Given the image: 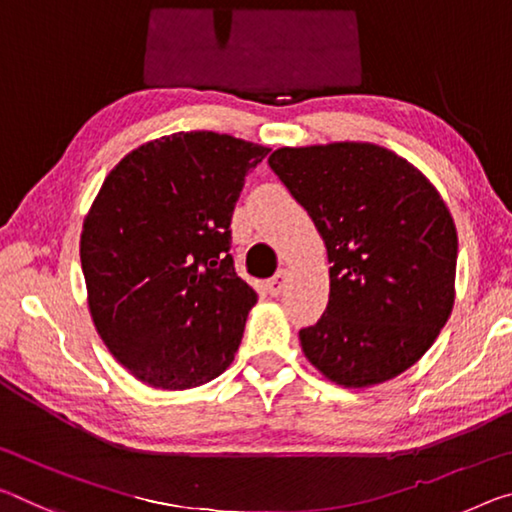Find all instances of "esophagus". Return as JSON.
Here are the masks:
<instances>
[{"mask_svg": "<svg viewBox=\"0 0 512 512\" xmlns=\"http://www.w3.org/2000/svg\"><path fill=\"white\" fill-rule=\"evenodd\" d=\"M287 287V273L285 271H278L273 275V278L266 282V291H269V296H280L282 291Z\"/></svg>", "mask_w": 512, "mask_h": 512, "instance_id": "obj_1", "label": "esophagus"}]
</instances>
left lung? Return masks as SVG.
<instances>
[{
	"mask_svg": "<svg viewBox=\"0 0 512 512\" xmlns=\"http://www.w3.org/2000/svg\"><path fill=\"white\" fill-rule=\"evenodd\" d=\"M269 166L307 209L330 259V300L298 332L305 358L344 387L399 376L453 307L458 237L440 193L371 143L280 148Z\"/></svg>",
	"mask_w": 512,
	"mask_h": 512,
	"instance_id": "8db88e82",
	"label": "left lung"
}]
</instances>
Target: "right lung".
Here are the masks:
<instances>
[{
	"label": "right lung",
	"mask_w": 512,
	"mask_h": 512,
	"mask_svg": "<svg viewBox=\"0 0 512 512\" xmlns=\"http://www.w3.org/2000/svg\"><path fill=\"white\" fill-rule=\"evenodd\" d=\"M269 148L177 132L129 152L81 230V271L102 342L152 387L191 389L234 360L255 289L234 271L232 214Z\"/></svg>",
	"instance_id": "add662e5"
}]
</instances>
